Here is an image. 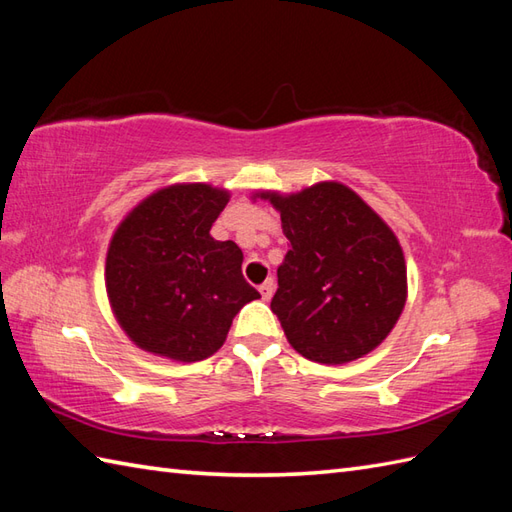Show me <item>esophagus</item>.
<instances>
[{"mask_svg":"<svg viewBox=\"0 0 512 512\" xmlns=\"http://www.w3.org/2000/svg\"><path fill=\"white\" fill-rule=\"evenodd\" d=\"M259 292H261V299L268 301L270 296H272V292H275V281H272V279H266L264 283L259 285Z\"/></svg>","mask_w":512,"mask_h":512,"instance_id":"esophagus-1","label":"esophagus"}]
</instances>
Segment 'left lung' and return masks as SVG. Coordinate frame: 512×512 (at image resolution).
<instances>
[{"mask_svg":"<svg viewBox=\"0 0 512 512\" xmlns=\"http://www.w3.org/2000/svg\"><path fill=\"white\" fill-rule=\"evenodd\" d=\"M257 196L281 213L290 240L270 303L288 342L320 364L373 351L406 305V259L395 233L342 183Z\"/></svg>","mask_w":512,"mask_h":512,"instance_id":"obj_1","label":"left lung"}]
</instances>
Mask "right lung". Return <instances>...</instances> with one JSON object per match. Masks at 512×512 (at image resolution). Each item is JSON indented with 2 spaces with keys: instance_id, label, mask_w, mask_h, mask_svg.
<instances>
[{
  "instance_id": "obj_1",
  "label": "right lung",
  "mask_w": 512,
  "mask_h": 512,
  "mask_svg": "<svg viewBox=\"0 0 512 512\" xmlns=\"http://www.w3.org/2000/svg\"><path fill=\"white\" fill-rule=\"evenodd\" d=\"M229 192L205 183L159 189L128 213L106 255V294L139 349L176 362L216 353L259 292L235 242L211 237Z\"/></svg>"
}]
</instances>
